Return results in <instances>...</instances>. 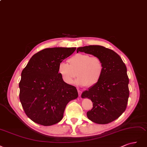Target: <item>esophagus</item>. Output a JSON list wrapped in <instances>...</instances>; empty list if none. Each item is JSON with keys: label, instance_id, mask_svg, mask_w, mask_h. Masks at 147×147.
I'll list each match as a JSON object with an SVG mask.
<instances>
[{"label": "esophagus", "instance_id": "esophagus-1", "mask_svg": "<svg viewBox=\"0 0 147 147\" xmlns=\"http://www.w3.org/2000/svg\"><path fill=\"white\" fill-rule=\"evenodd\" d=\"M78 93H79V96L80 97L81 96V94H82V91H80V90H78Z\"/></svg>", "mask_w": 147, "mask_h": 147}]
</instances>
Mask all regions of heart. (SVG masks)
Instances as JSON below:
<instances>
[{"mask_svg": "<svg viewBox=\"0 0 147 147\" xmlns=\"http://www.w3.org/2000/svg\"><path fill=\"white\" fill-rule=\"evenodd\" d=\"M68 63L61 62L58 73L67 84H73L78 76L76 84L80 86L92 87L98 83L104 72L101 59L88 54H76L67 60Z\"/></svg>", "mask_w": 147, "mask_h": 147, "instance_id": "1", "label": "heart"}]
</instances>
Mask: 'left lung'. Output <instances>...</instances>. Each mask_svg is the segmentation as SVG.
Wrapping results in <instances>:
<instances>
[{
	"label": "left lung",
	"mask_w": 147,
	"mask_h": 147,
	"mask_svg": "<svg viewBox=\"0 0 147 147\" xmlns=\"http://www.w3.org/2000/svg\"><path fill=\"white\" fill-rule=\"evenodd\" d=\"M79 51L98 57L102 61L101 79L84 91L81 97L90 99L93 102L92 109L87 112L88 119L96 123L107 124L117 119L126 109L129 95L126 67L115 52L102 46L80 47Z\"/></svg>",
	"instance_id": "8db88e82"
}]
</instances>
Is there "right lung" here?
Instances as JSON below:
<instances>
[{"label": "right lung", "instance_id": "obj_1", "mask_svg": "<svg viewBox=\"0 0 147 147\" xmlns=\"http://www.w3.org/2000/svg\"><path fill=\"white\" fill-rule=\"evenodd\" d=\"M76 48L42 49L33 55L21 73L20 99L26 114L43 126L57 123L63 117L67 104L77 98L76 88L67 84L58 67Z\"/></svg>", "mask_w": 147, "mask_h": 147}]
</instances>
